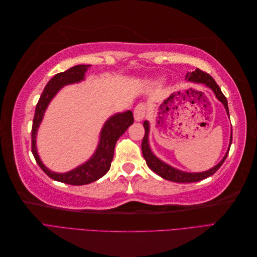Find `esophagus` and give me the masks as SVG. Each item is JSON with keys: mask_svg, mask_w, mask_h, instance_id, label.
Segmentation results:
<instances>
[{"mask_svg": "<svg viewBox=\"0 0 257 257\" xmlns=\"http://www.w3.org/2000/svg\"><path fill=\"white\" fill-rule=\"evenodd\" d=\"M145 116H146V107H145V105L141 104V105L136 106V108L134 109V119H135V121L141 122L145 119Z\"/></svg>", "mask_w": 257, "mask_h": 257, "instance_id": "esophagus-1", "label": "esophagus"}]
</instances>
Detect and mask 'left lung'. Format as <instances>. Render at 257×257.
<instances>
[{
    "label": "left lung",
    "instance_id": "1",
    "mask_svg": "<svg viewBox=\"0 0 257 257\" xmlns=\"http://www.w3.org/2000/svg\"><path fill=\"white\" fill-rule=\"evenodd\" d=\"M185 80H188L189 82L204 84L205 87H207L208 89L211 90L213 92L215 98L219 100L220 103H222V105L225 108V111H226L227 115L229 116L227 99H226V97L224 96V94L222 93L220 87L216 84V82L214 81V79L212 78L211 76L204 73V72H201L200 69L196 68L194 72L188 73V74L185 75ZM144 127H145V136H144L143 144H142V151H143V155H144V158L146 160V163H147L148 167H149L151 170H153L155 174H158L162 178L166 179V180L174 181V182H180V183L196 182V181L204 180V179H206V178H208L210 176H212L216 172V170L222 166L225 159L227 158V154H228L229 148H230V145H231V139H232V132H231L227 151H226V153H225L223 159L219 163H217L215 166L211 167V168L208 169V170H205V172L189 173V172H184V170L178 169V168H176V167H174L172 165L167 164L166 162L159 159L157 155L153 153V151L151 150L150 143H149L150 122L148 121V120H146L144 122Z\"/></svg>",
    "mask_w": 257,
    "mask_h": 257
}]
</instances>
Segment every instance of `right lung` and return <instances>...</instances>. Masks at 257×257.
<instances>
[{
	"label": "right lung",
	"mask_w": 257,
	"mask_h": 257,
	"mask_svg": "<svg viewBox=\"0 0 257 257\" xmlns=\"http://www.w3.org/2000/svg\"><path fill=\"white\" fill-rule=\"evenodd\" d=\"M91 65H76L67 71L53 76L46 84V87L40 97L35 108V114L32 125V153L35 161L44 173L51 179L59 182L72 185H83L94 182L107 174L110 168L113 159V151L116 141L124 134L134 122L133 112L126 110L123 112L113 113L108 118L99 132L98 143L96 149L90 159L82 164L68 170L66 173H56L46 166L37 151L36 138L38 128L43 122L46 110L60 90L65 85L79 83L85 80V73Z\"/></svg>",
	"instance_id": "obj_1"
}]
</instances>
